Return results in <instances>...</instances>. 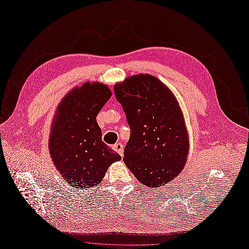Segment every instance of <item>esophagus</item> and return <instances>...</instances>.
I'll return each mask as SVG.
<instances>
[{
	"label": "esophagus",
	"instance_id": "esophagus-1",
	"mask_svg": "<svg viewBox=\"0 0 249 249\" xmlns=\"http://www.w3.org/2000/svg\"><path fill=\"white\" fill-rule=\"evenodd\" d=\"M113 149L115 150V152H117L120 156H124V146L122 143H115L114 145H113Z\"/></svg>",
	"mask_w": 249,
	"mask_h": 249
}]
</instances>
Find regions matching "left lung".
I'll return each instance as SVG.
<instances>
[{"mask_svg": "<svg viewBox=\"0 0 249 249\" xmlns=\"http://www.w3.org/2000/svg\"><path fill=\"white\" fill-rule=\"evenodd\" d=\"M131 127L124 161L139 182L162 187L182 172L189 135L176 95L159 79L138 73L114 85Z\"/></svg>", "mask_w": 249, "mask_h": 249, "instance_id": "left-lung-1", "label": "left lung"}]
</instances>
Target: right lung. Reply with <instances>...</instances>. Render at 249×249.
I'll return each instance as SVG.
<instances>
[{"mask_svg":"<svg viewBox=\"0 0 249 249\" xmlns=\"http://www.w3.org/2000/svg\"><path fill=\"white\" fill-rule=\"evenodd\" d=\"M101 82L73 87L58 104L51 125L49 152L54 166L76 189L99 185L112 163L122 159L102 141L96 116L110 99Z\"/></svg>","mask_w":249,"mask_h":249,"instance_id":"add662e5","label":"right lung"}]
</instances>
